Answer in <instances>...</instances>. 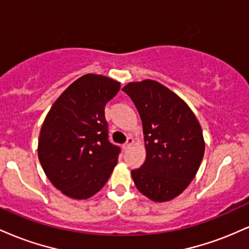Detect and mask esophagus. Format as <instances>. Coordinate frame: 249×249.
<instances>
[{
  "label": "esophagus",
  "instance_id": "1",
  "mask_svg": "<svg viewBox=\"0 0 249 249\" xmlns=\"http://www.w3.org/2000/svg\"><path fill=\"white\" fill-rule=\"evenodd\" d=\"M133 142H134V141H133L132 137H127V141H126V142H125V144H124V148L130 147L131 145L133 144Z\"/></svg>",
  "mask_w": 249,
  "mask_h": 249
}]
</instances>
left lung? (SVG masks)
<instances>
[{
    "label": "left lung",
    "mask_w": 249,
    "mask_h": 249,
    "mask_svg": "<svg viewBox=\"0 0 249 249\" xmlns=\"http://www.w3.org/2000/svg\"><path fill=\"white\" fill-rule=\"evenodd\" d=\"M142 122L146 160L132 170L134 185L153 201L176 198L192 181L204 158L198 119L187 104L160 83H128L123 88Z\"/></svg>",
    "instance_id": "obj_1"
}]
</instances>
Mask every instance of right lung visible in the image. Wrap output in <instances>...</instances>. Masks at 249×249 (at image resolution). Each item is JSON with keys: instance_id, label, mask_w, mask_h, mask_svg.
<instances>
[{"instance_id": "obj_1", "label": "right lung", "mask_w": 249, "mask_h": 249, "mask_svg": "<svg viewBox=\"0 0 249 249\" xmlns=\"http://www.w3.org/2000/svg\"><path fill=\"white\" fill-rule=\"evenodd\" d=\"M121 84L88 73L53 103L43 123L38 158L53 185L73 199H88L107 184L121 147L108 139L105 105Z\"/></svg>"}]
</instances>
